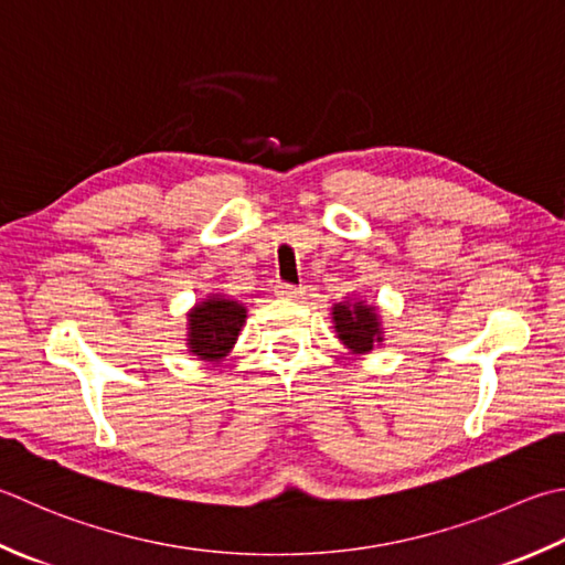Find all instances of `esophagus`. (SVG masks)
Segmentation results:
<instances>
[{
	"label": "esophagus",
	"instance_id": "obj_1",
	"mask_svg": "<svg viewBox=\"0 0 565 565\" xmlns=\"http://www.w3.org/2000/svg\"><path fill=\"white\" fill-rule=\"evenodd\" d=\"M303 294H306L303 286H294V284H279V286H276V296L289 298V301H296V298H303Z\"/></svg>",
	"mask_w": 565,
	"mask_h": 565
}]
</instances>
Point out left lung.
Returning <instances> with one entry per match:
<instances>
[{"mask_svg":"<svg viewBox=\"0 0 565 565\" xmlns=\"http://www.w3.org/2000/svg\"><path fill=\"white\" fill-rule=\"evenodd\" d=\"M333 323L335 333L350 352L364 355L377 342H382V323L377 308L364 301H345L333 306Z\"/></svg>","mask_w":565,"mask_h":565,"instance_id":"obj_1","label":"left lung"}]
</instances>
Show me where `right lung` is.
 <instances>
[{
    "label": "right lung",
    "mask_w": 565,
    "mask_h": 565,
    "mask_svg": "<svg viewBox=\"0 0 565 565\" xmlns=\"http://www.w3.org/2000/svg\"><path fill=\"white\" fill-rule=\"evenodd\" d=\"M247 308L225 296H207L188 313V352L207 362H220L237 342Z\"/></svg>",
    "instance_id": "1"
}]
</instances>
